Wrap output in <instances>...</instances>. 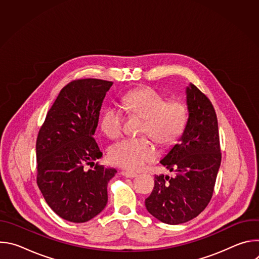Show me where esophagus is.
<instances>
[{"instance_id":"1","label":"esophagus","mask_w":259,"mask_h":259,"mask_svg":"<svg viewBox=\"0 0 259 259\" xmlns=\"http://www.w3.org/2000/svg\"><path fill=\"white\" fill-rule=\"evenodd\" d=\"M121 174L123 176H125V177H128V178H133V177H135L137 175L135 172H131V171H122Z\"/></svg>"}]
</instances>
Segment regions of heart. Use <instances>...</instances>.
<instances>
[{
	"mask_svg": "<svg viewBox=\"0 0 259 259\" xmlns=\"http://www.w3.org/2000/svg\"><path fill=\"white\" fill-rule=\"evenodd\" d=\"M123 104L129 112L143 119L140 133L150 136L161 146L173 145L186 128V104L179 99L166 100L162 93L152 87H141L127 92L123 96ZM123 124L124 116L119 107L112 105L104 109L100 128L107 137H120ZM149 138H126L113 144L108 150L109 161L127 170H140L145 164L158 158L156 146Z\"/></svg>",
	"mask_w": 259,
	"mask_h": 259,
	"instance_id": "1",
	"label": "heart"
}]
</instances>
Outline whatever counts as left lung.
Here are the masks:
<instances>
[{"label": "left lung", "instance_id": "1", "mask_svg": "<svg viewBox=\"0 0 259 259\" xmlns=\"http://www.w3.org/2000/svg\"><path fill=\"white\" fill-rule=\"evenodd\" d=\"M187 102L186 129L161 161L175 176H156L154 190L145 199L147 211L168 225L187 223L207 207L221 163L217 117L210 99L191 84Z\"/></svg>", "mask_w": 259, "mask_h": 259}]
</instances>
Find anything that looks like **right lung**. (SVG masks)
Masks as SVG:
<instances>
[{"instance_id":"1","label":"right lung","mask_w":259,"mask_h":259,"mask_svg":"<svg viewBox=\"0 0 259 259\" xmlns=\"http://www.w3.org/2000/svg\"><path fill=\"white\" fill-rule=\"evenodd\" d=\"M113 84L99 79L69 82L36 137V183L50 208L70 223H86L104 209L107 183L117 173L94 165L102 153L93 135L103 98ZM87 164L95 168L86 170Z\"/></svg>"}]
</instances>
